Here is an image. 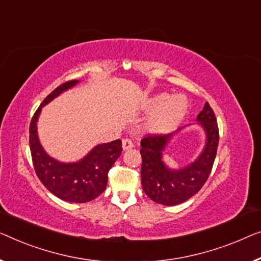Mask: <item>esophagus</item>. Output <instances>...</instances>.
<instances>
[{
    "instance_id": "obj_1",
    "label": "esophagus",
    "mask_w": 261,
    "mask_h": 261,
    "mask_svg": "<svg viewBox=\"0 0 261 261\" xmlns=\"http://www.w3.org/2000/svg\"><path fill=\"white\" fill-rule=\"evenodd\" d=\"M134 147V143H132L131 139L129 138H124L123 139V150L126 151V150H130Z\"/></svg>"
}]
</instances>
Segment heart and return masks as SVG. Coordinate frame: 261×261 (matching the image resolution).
Wrapping results in <instances>:
<instances>
[{"instance_id":"obj_1","label":"heart","mask_w":261,"mask_h":261,"mask_svg":"<svg viewBox=\"0 0 261 261\" xmlns=\"http://www.w3.org/2000/svg\"><path fill=\"white\" fill-rule=\"evenodd\" d=\"M189 103L185 96L170 97L168 93L154 96L147 102V110L152 112L146 127L151 134L161 135L173 130L188 112Z\"/></svg>"}]
</instances>
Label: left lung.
Segmentation results:
<instances>
[{
  "label": "left lung",
  "instance_id": "8db88e82",
  "mask_svg": "<svg viewBox=\"0 0 261 261\" xmlns=\"http://www.w3.org/2000/svg\"><path fill=\"white\" fill-rule=\"evenodd\" d=\"M197 122L206 135L205 146L196 161L181 169H170L163 161V152L174 134L147 136L141 141V179L144 192L150 199L162 205L181 204L203 188L211 173L219 143L216 115L206 102L197 116Z\"/></svg>",
  "mask_w": 261,
  "mask_h": 261
}]
</instances>
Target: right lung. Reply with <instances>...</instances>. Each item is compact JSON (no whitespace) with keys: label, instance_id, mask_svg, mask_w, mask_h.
<instances>
[{"label":"right lung","instance_id":"obj_1","mask_svg":"<svg viewBox=\"0 0 261 261\" xmlns=\"http://www.w3.org/2000/svg\"><path fill=\"white\" fill-rule=\"evenodd\" d=\"M77 83V80L65 82L43 100L31 119L29 144L34 168L42 184L62 200L69 203H87L106 190L109 170L122 153V141L116 139L110 143L98 144L81 161L63 163L45 152L37 135V120L42 108Z\"/></svg>","mask_w":261,"mask_h":261}]
</instances>
